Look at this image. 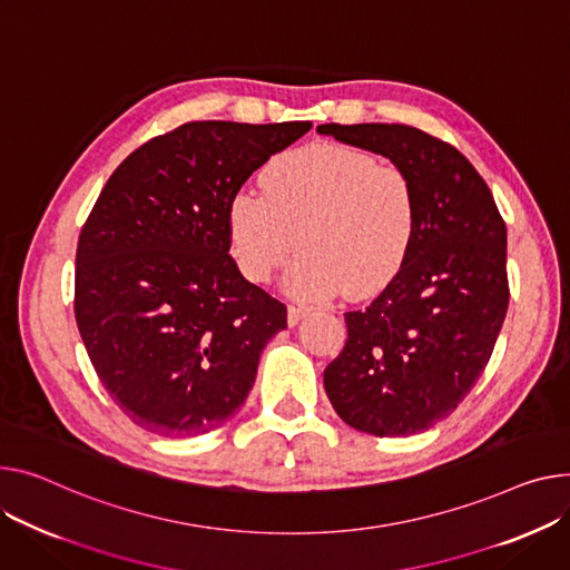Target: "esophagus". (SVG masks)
Here are the masks:
<instances>
[{"instance_id":"1","label":"esophagus","mask_w":570,"mask_h":570,"mask_svg":"<svg viewBox=\"0 0 570 570\" xmlns=\"http://www.w3.org/2000/svg\"><path fill=\"white\" fill-rule=\"evenodd\" d=\"M309 314L307 307H295V305H288V325H297L302 318H305Z\"/></svg>"}]
</instances>
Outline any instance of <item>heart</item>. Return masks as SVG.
<instances>
[{
  "mask_svg": "<svg viewBox=\"0 0 570 570\" xmlns=\"http://www.w3.org/2000/svg\"><path fill=\"white\" fill-rule=\"evenodd\" d=\"M263 195L240 189L226 208V236L243 277L268 284L297 249L284 288L299 299L346 291L362 299L387 288L414 247L420 197L396 165L321 141L277 156Z\"/></svg>",
  "mask_w": 570,
  "mask_h": 570,
  "instance_id": "obj_1",
  "label": "heart"
}]
</instances>
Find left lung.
Returning <instances> with one entry per match:
<instances>
[{"instance_id":"8db88e82","label":"left lung","mask_w":570,"mask_h":570,"mask_svg":"<svg viewBox=\"0 0 570 570\" xmlns=\"http://www.w3.org/2000/svg\"><path fill=\"white\" fill-rule=\"evenodd\" d=\"M390 158L414 183L420 229L396 279L362 312L323 383L348 426L405 438L442 422L483 373L509 307L507 224L451 144L401 124L316 128Z\"/></svg>"}]
</instances>
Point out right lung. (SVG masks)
<instances>
[{
    "mask_svg": "<svg viewBox=\"0 0 570 570\" xmlns=\"http://www.w3.org/2000/svg\"><path fill=\"white\" fill-rule=\"evenodd\" d=\"M309 121H193L117 167L75 256V321L111 401L144 431L208 433L245 403L286 307L229 254L226 208Z\"/></svg>",
    "mask_w": 570,
    "mask_h": 570,
    "instance_id": "obj_1",
    "label": "right lung"
}]
</instances>
